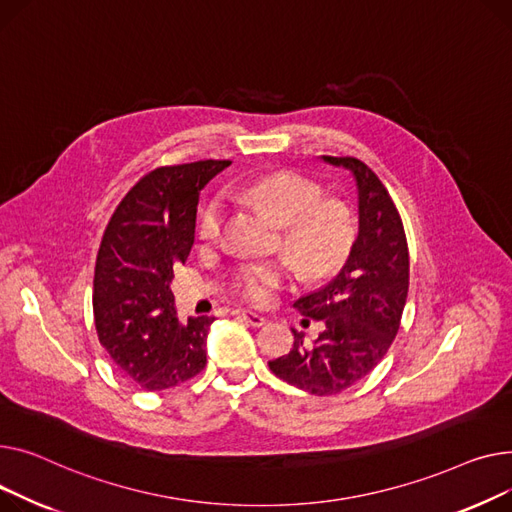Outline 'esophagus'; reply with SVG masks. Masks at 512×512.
<instances>
[{"label": "esophagus", "mask_w": 512, "mask_h": 512, "mask_svg": "<svg viewBox=\"0 0 512 512\" xmlns=\"http://www.w3.org/2000/svg\"><path fill=\"white\" fill-rule=\"evenodd\" d=\"M235 316H239V318H244V320H246V322H250L252 326H262V324H266V316H262V314L254 312V310H246V308H239V310H235Z\"/></svg>", "instance_id": "obj_1"}]
</instances>
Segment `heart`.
<instances>
[{
  "label": "heart",
  "mask_w": 512,
  "mask_h": 512,
  "mask_svg": "<svg viewBox=\"0 0 512 512\" xmlns=\"http://www.w3.org/2000/svg\"><path fill=\"white\" fill-rule=\"evenodd\" d=\"M239 196L262 208L281 225V248L304 277H324L343 262L355 237L351 210L335 198H322L312 179L277 171L239 188ZM219 229V204L208 202L198 217L200 237ZM287 275L283 264H250L239 268L235 287L250 299H260Z\"/></svg>",
  "instance_id": "b5f03b06"
}]
</instances>
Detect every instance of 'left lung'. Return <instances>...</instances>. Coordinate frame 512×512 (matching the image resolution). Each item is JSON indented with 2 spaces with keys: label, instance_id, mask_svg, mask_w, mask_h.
Here are the masks:
<instances>
[{
  "label": "left lung",
  "instance_id": "obj_1",
  "mask_svg": "<svg viewBox=\"0 0 512 512\" xmlns=\"http://www.w3.org/2000/svg\"><path fill=\"white\" fill-rule=\"evenodd\" d=\"M345 167L357 188V237L339 273L297 299L306 318L324 324L308 345L293 333V347L268 368L316 397L337 395L368 376L393 345L409 291V252L403 223L376 173L353 157H322Z\"/></svg>",
  "mask_w": 512,
  "mask_h": 512
}]
</instances>
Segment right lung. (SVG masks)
<instances>
[{
  "label": "right lung",
  "mask_w": 512,
  "mask_h": 512,
  "mask_svg": "<svg viewBox=\"0 0 512 512\" xmlns=\"http://www.w3.org/2000/svg\"><path fill=\"white\" fill-rule=\"evenodd\" d=\"M231 161H196L146 173L119 202L95 266L93 314L103 349L144 390H165L206 366L215 318L179 322L173 266L186 262L202 188Z\"/></svg>",
  "instance_id": "1"
}]
</instances>
